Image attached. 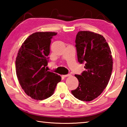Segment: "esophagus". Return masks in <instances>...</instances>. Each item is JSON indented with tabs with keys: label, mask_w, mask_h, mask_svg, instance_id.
I'll return each mask as SVG.
<instances>
[{
	"label": "esophagus",
	"mask_w": 127,
	"mask_h": 127,
	"mask_svg": "<svg viewBox=\"0 0 127 127\" xmlns=\"http://www.w3.org/2000/svg\"><path fill=\"white\" fill-rule=\"evenodd\" d=\"M63 76L64 77H70V76H72V74H68L63 75Z\"/></svg>",
	"instance_id": "esophagus-1"
}]
</instances>
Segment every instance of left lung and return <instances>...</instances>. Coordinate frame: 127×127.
<instances>
[{
	"label": "left lung",
	"instance_id": "8db88e82",
	"mask_svg": "<svg viewBox=\"0 0 127 127\" xmlns=\"http://www.w3.org/2000/svg\"><path fill=\"white\" fill-rule=\"evenodd\" d=\"M75 41L78 62H85L86 70L81 75L75 74L79 84L72 94L79 100L91 101L102 93L110 80L111 51L103 36L94 32L79 31Z\"/></svg>",
	"mask_w": 127,
	"mask_h": 127
}]
</instances>
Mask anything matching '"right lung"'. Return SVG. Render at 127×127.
<instances>
[{
  "mask_svg": "<svg viewBox=\"0 0 127 127\" xmlns=\"http://www.w3.org/2000/svg\"><path fill=\"white\" fill-rule=\"evenodd\" d=\"M55 32H36L30 35L20 48L16 61L17 78L23 91L34 100L48 98L54 92L62 77L48 71L51 38Z\"/></svg>",
  "mask_w": 127,
  "mask_h": 127,
  "instance_id": "right-lung-1",
  "label": "right lung"
}]
</instances>
